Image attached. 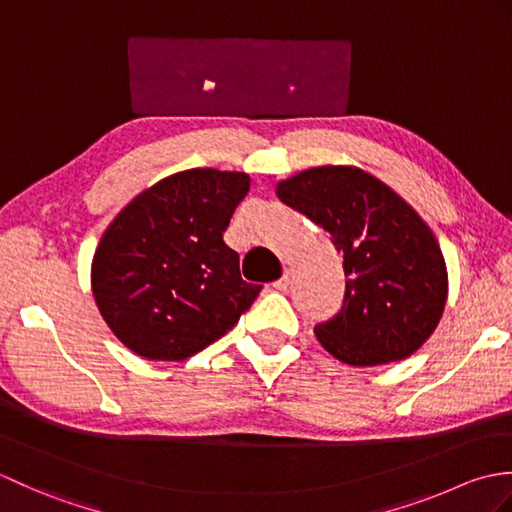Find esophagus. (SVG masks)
Masks as SVG:
<instances>
[{
  "label": "esophagus",
  "instance_id": "34e87169",
  "mask_svg": "<svg viewBox=\"0 0 512 512\" xmlns=\"http://www.w3.org/2000/svg\"><path fill=\"white\" fill-rule=\"evenodd\" d=\"M288 286H290V273L286 270V273L281 275L277 281H273V288H275V290H286Z\"/></svg>",
  "mask_w": 512,
  "mask_h": 512
}]
</instances>
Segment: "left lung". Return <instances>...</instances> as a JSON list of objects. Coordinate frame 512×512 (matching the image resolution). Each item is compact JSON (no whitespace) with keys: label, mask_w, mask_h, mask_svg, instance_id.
<instances>
[{"label":"left lung","mask_w":512,"mask_h":512,"mask_svg":"<svg viewBox=\"0 0 512 512\" xmlns=\"http://www.w3.org/2000/svg\"><path fill=\"white\" fill-rule=\"evenodd\" d=\"M277 198L328 231L343 253V306L314 325L325 350L356 367L416 352L447 301V266L422 217L356 167L301 171L277 184Z\"/></svg>","instance_id":"8db88e82"}]
</instances>
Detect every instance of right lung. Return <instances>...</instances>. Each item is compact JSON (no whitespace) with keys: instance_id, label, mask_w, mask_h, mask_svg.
I'll return each instance as SVG.
<instances>
[{"instance_id":"1","label":"right lung","mask_w":512,"mask_h":512,"mask_svg":"<svg viewBox=\"0 0 512 512\" xmlns=\"http://www.w3.org/2000/svg\"><path fill=\"white\" fill-rule=\"evenodd\" d=\"M250 189L246 173L189 169L160 180L116 215L92 262L103 319L129 350L184 361L220 339L262 286L239 275L224 231Z\"/></svg>"}]
</instances>
